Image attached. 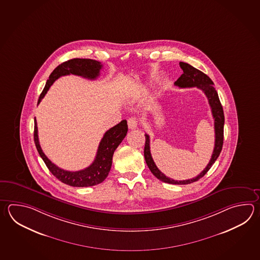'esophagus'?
Listing matches in <instances>:
<instances>
[{
	"label": "esophagus",
	"mask_w": 260,
	"mask_h": 260,
	"mask_svg": "<svg viewBox=\"0 0 260 260\" xmlns=\"http://www.w3.org/2000/svg\"><path fill=\"white\" fill-rule=\"evenodd\" d=\"M127 126L131 129H134V128L138 127V119L136 117H129L127 119Z\"/></svg>",
	"instance_id": "34e87169"
}]
</instances>
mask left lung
<instances>
[{
	"label": "left lung",
	"mask_w": 260,
	"mask_h": 260,
	"mask_svg": "<svg viewBox=\"0 0 260 260\" xmlns=\"http://www.w3.org/2000/svg\"><path fill=\"white\" fill-rule=\"evenodd\" d=\"M180 67L183 70V74L175 81L174 84L180 88H191L197 87L198 89L203 90L204 93L208 99L209 106L211 107L213 118H214V127H215V146L213 150L212 156L210 158L209 163L207 164L206 169L202 171L201 173L196 178L190 180H175L170 179L169 177L163 174L156 165L154 164V160L151 154L150 150V138L148 134H145V145H144V158L145 162L148 166L149 170L154 174L158 180H162L166 183L170 184H190L194 181H197L202 177L207 174V171L210 170L212 165L217 160L218 155L222 150L223 145V128H224V113L219 98L217 95V90L214 88L211 79L207 75L203 73L200 70L193 68L191 64L180 62Z\"/></svg>",
	"instance_id": "obj_1"
}]
</instances>
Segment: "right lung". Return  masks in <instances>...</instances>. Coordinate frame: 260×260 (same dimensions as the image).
I'll return each mask as SVG.
<instances>
[{
    "mask_svg": "<svg viewBox=\"0 0 260 260\" xmlns=\"http://www.w3.org/2000/svg\"><path fill=\"white\" fill-rule=\"evenodd\" d=\"M103 64L92 59L74 58L66 61L59 64L50 75L43 92L41 93L38 104L42 101L50 87L55 80L62 76L77 75L88 80H95L100 75V70ZM127 132V120H122L116 126L108 129L103 136L99 143L97 154L94 161L88 168L79 171H68L58 168L56 165L52 163L47 156L44 154L38 137V127L36 117L34 118V142L39 154L43 158L48 170L51 171L55 178L61 180L63 183L73 187H89L96 185L103 182L108 176L111 170L112 158L115 150L121 143L123 139L126 137Z\"/></svg>",
    "mask_w": 260,
    "mask_h": 260,
    "instance_id": "right-lung-1",
    "label": "right lung"
}]
</instances>
